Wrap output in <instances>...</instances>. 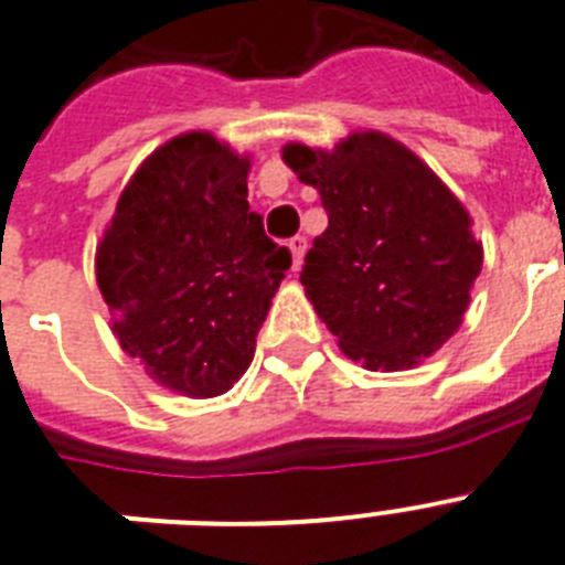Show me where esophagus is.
<instances>
[{
  "label": "esophagus",
  "mask_w": 565,
  "mask_h": 565,
  "mask_svg": "<svg viewBox=\"0 0 565 565\" xmlns=\"http://www.w3.org/2000/svg\"><path fill=\"white\" fill-rule=\"evenodd\" d=\"M306 236H295L291 242H288V250H291V259H295V270H300V265H303V254H306Z\"/></svg>",
  "instance_id": "1"
}]
</instances>
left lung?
<instances>
[{
    "label": "left lung",
    "mask_w": 565,
    "mask_h": 565,
    "mask_svg": "<svg viewBox=\"0 0 565 565\" xmlns=\"http://www.w3.org/2000/svg\"><path fill=\"white\" fill-rule=\"evenodd\" d=\"M282 160L327 210L300 282L338 347L370 370L414 367L440 350L484 259L461 201L376 130L335 151L286 146Z\"/></svg>",
    "instance_id": "8db88e82"
}]
</instances>
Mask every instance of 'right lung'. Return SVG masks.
<instances>
[{
    "label": "right lung",
    "mask_w": 565,
    "mask_h": 565,
    "mask_svg": "<svg viewBox=\"0 0 565 565\" xmlns=\"http://www.w3.org/2000/svg\"><path fill=\"white\" fill-rule=\"evenodd\" d=\"M247 169L210 134L174 137L130 178L96 254L121 350L198 399L245 373L291 268L247 204Z\"/></svg>",
    "instance_id": "add662e5"
}]
</instances>
